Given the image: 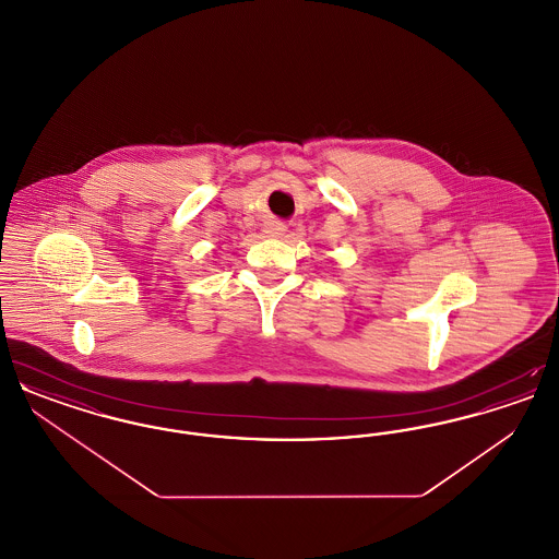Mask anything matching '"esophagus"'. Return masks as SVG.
Listing matches in <instances>:
<instances>
[{"label":"esophagus","mask_w":559,"mask_h":559,"mask_svg":"<svg viewBox=\"0 0 559 559\" xmlns=\"http://www.w3.org/2000/svg\"><path fill=\"white\" fill-rule=\"evenodd\" d=\"M262 233H264L266 237H272V239H283V237L287 235V224H285V222H278V219H267Z\"/></svg>","instance_id":"34e87169"}]
</instances>
